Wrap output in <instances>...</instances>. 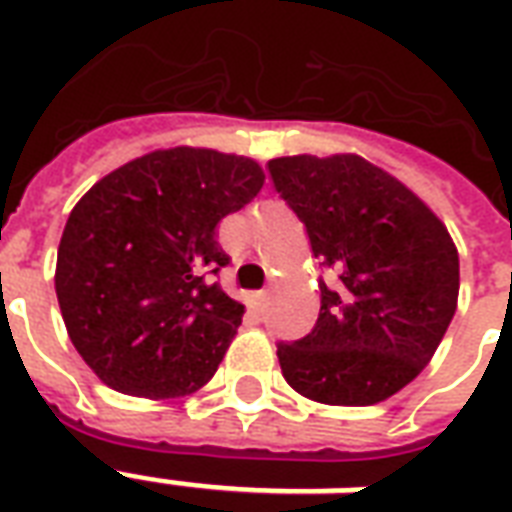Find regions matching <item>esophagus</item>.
Instances as JSON below:
<instances>
[{
    "label": "esophagus",
    "mask_w": 512,
    "mask_h": 512,
    "mask_svg": "<svg viewBox=\"0 0 512 512\" xmlns=\"http://www.w3.org/2000/svg\"><path fill=\"white\" fill-rule=\"evenodd\" d=\"M251 305L256 307L259 313H264V310H267V305H270V294H267V291H259V294H253Z\"/></svg>",
    "instance_id": "esophagus-1"
}]
</instances>
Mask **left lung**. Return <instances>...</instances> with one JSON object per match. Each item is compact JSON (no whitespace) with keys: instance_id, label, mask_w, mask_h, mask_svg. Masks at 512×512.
<instances>
[{"instance_id":"8db88e82","label":"left lung","mask_w":512,"mask_h":512,"mask_svg":"<svg viewBox=\"0 0 512 512\" xmlns=\"http://www.w3.org/2000/svg\"><path fill=\"white\" fill-rule=\"evenodd\" d=\"M272 183L334 272L313 332L280 343L288 386L321 405H378L443 340L459 302V251L424 199L356 153L280 156Z\"/></svg>"}]
</instances>
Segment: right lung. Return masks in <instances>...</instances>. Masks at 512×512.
<instances>
[{
  "label": "right lung",
  "mask_w": 512,
  "mask_h": 512,
  "mask_svg": "<svg viewBox=\"0 0 512 512\" xmlns=\"http://www.w3.org/2000/svg\"><path fill=\"white\" fill-rule=\"evenodd\" d=\"M261 186L264 169L248 156L178 145L126 161L72 207L56 297L105 386L169 399L213 378L245 313L205 275L229 261L215 226Z\"/></svg>",
  "instance_id": "add662e5"
}]
</instances>
